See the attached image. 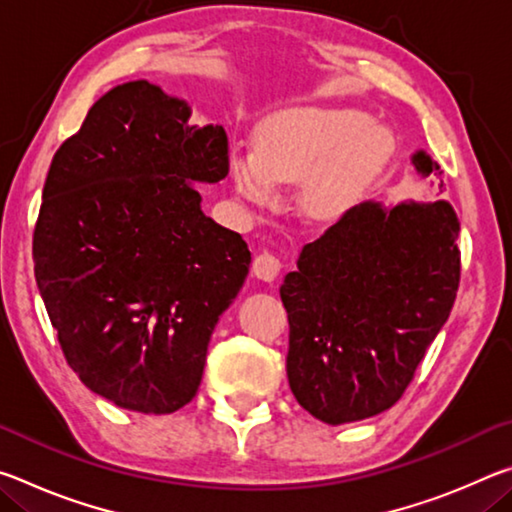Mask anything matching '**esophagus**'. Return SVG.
Listing matches in <instances>:
<instances>
[{
	"label": "esophagus",
	"mask_w": 512,
	"mask_h": 512,
	"mask_svg": "<svg viewBox=\"0 0 512 512\" xmlns=\"http://www.w3.org/2000/svg\"><path fill=\"white\" fill-rule=\"evenodd\" d=\"M280 271H282V262L273 253H262V255L255 257L253 273L259 277V280L273 282L275 277L280 275Z\"/></svg>",
	"instance_id": "34e87169"
}]
</instances>
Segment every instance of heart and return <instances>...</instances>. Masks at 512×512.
Instances as JSON below:
<instances>
[{
    "label": "heart",
    "mask_w": 512,
    "mask_h": 512,
    "mask_svg": "<svg viewBox=\"0 0 512 512\" xmlns=\"http://www.w3.org/2000/svg\"><path fill=\"white\" fill-rule=\"evenodd\" d=\"M366 115L345 108H291L259 128L255 151L230 153L237 192L271 203L280 185L305 181L302 201L318 216L343 210L354 189L386 158V140Z\"/></svg>",
    "instance_id": "1"
}]
</instances>
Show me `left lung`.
I'll use <instances>...</instances> for the list:
<instances>
[{
	"label": "left lung",
	"mask_w": 512,
	"mask_h": 512,
	"mask_svg": "<svg viewBox=\"0 0 512 512\" xmlns=\"http://www.w3.org/2000/svg\"><path fill=\"white\" fill-rule=\"evenodd\" d=\"M411 164L420 178L440 176L427 151ZM458 230L447 201H366L302 248L280 287L287 375L302 409L336 427L400 400L452 311Z\"/></svg>",
	"instance_id": "1"
}]
</instances>
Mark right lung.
<instances>
[{"instance_id":"add662e5","label":"right lung","mask_w":512,"mask_h":512,"mask_svg":"<svg viewBox=\"0 0 512 512\" xmlns=\"http://www.w3.org/2000/svg\"><path fill=\"white\" fill-rule=\"evenodd\" d=\"M128 81L56 151L33 232L36 282L60 348L119 409L173 413L201 386L207 345L248 275L237 232L194 185L228 176L223 126Z\"/></svg>"}]
</instances>
